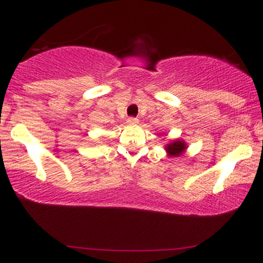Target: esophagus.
<instances>
[{
	"label": "esophagus",
	"mask_w": 263,
	"mask_h": 263,
	"mask_svg": "<svg viewBox=\"0 0 263 263\" xmlns=\"http://www.w3.org/2000/svg\"><path fill=\"white\" fill-rule=\"evenodd\" d=\"M127 122L129 123V125H137L138 119H136V117H128Z\"/></svg>",
	"instance_id": "34e87169"
}]
</instances>
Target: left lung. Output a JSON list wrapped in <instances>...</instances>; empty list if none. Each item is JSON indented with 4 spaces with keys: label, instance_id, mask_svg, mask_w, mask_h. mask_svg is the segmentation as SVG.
Here are the masks:
<instances>
[{
    "label": "left lung",
    "instance_id": "1",
    "mask_svg": "<svg viewBox=\"0 0 263 263\" xmlns=\"http://www.w3.org/2000/svg\"><path fill=\"white\" fill-rule=\"evenodd\" d=\"M186 149V144L184 141L180 140H176V141H172L171 143H168L165 146V151L167 153L172 157H178L180 156L182 153H184V151Z\"/></svg>",
    "mask_w": 263,
    "mask_h": 263
}]
</instances>
